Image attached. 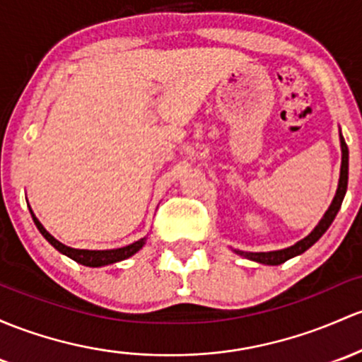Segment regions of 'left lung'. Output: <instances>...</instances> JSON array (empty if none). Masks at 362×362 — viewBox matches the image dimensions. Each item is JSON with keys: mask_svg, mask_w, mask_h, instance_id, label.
<instances>
[{"mask_svg": "<svg viewBox=\"0 0 362 362\" xmlns=\"http://www.w3.org/2000/svg\"><path fill=\"white\" fill-rule=\"evenodd\" d=\"M340 145H341V167H340V181H338V189H337V195L333 198L332 205L329 209L326 211L322 219L320 221L316 228L313 229L309 236H305L304 240H300L298 243H295L293 247L285 248V250H276V252H242V250H236V254L243 255V257L255 260V262L260 264H267V266H278V264L286 262V260L295 257V255H300L304 254L307 248L313 247L317 240L325 235L326 229L329 228V224L333 223L335 216L340 211L341 207V202H344L345 192H347V181H349V148H347V143H345L344 136L340 134Z\"/></svg>", "mask_w": 362, "mask_h": 362, "instance_id": "1", "label": "left lung"}]
</instances>
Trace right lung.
I'll use <instances>...</instances> for the list:
<instances>
[{"label": "right lung", "instance_id": "add662e5", "mask_svg": "<svg viewBox=\"0 0 362 362\" xmlns=\"http://www.w3.org/2000/svg\"><path fill=\"white\" fill-rule=\"evenodd\" d=\"M30 214H33V211H30ZM33 219H34V224H36L37 229H40L41 235L45 236V238L48 240V242L52 243L58 252H62V254H65L67 257L76 260V262L83 264V266L100 267V266H107V264L119 262V260H124V259L131 257V255H134L136 252H138L139 248L145 245V238H141V240H138V242L127 245V247L114 248V250H79V248H71V247H67V245L58 242L57 238H53V236L49 235L45 228H42V224L37 221V217L34 216V214H33Z\"/></svg>", "mask_w": 362, "mask_h": 362}]
</instances>
